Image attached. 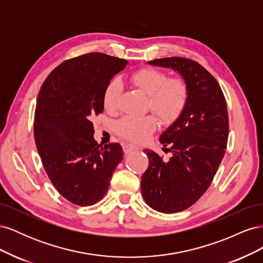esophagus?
I'll return each instance as SVG.
<instances>
[{
    "instance_id": "34e87169",
    "label": "esophagus",
    "mask_w": 263,
    "mask_h": 263,
    "mask_svg": "<svg viewBox=\"0 0 263 263\" xmlns=\"http://www.w3.org/2000/svg\"><path fill=\"white\" fill-rule=\"evenodd\" d=\"M123 149H124V153L125 154H129V153H132V151L138 150L139 147L136 146V145H134V144H125L123 146Z\"/></svg>"
}]
</instances>
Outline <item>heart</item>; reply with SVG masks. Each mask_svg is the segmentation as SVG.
Here are the masks:
<instances>
[{
  "label": "heart",
  "instance_id": "obj_1",
  "mask_svg": "<svg viewBox=\"0 0 263 263\" xmlns=\"http://www.w3.org/2000/svg\"><path fill=\"white\" fill-rule=\"evenodd\" d=\"M132 82L147 94L150 106L163 123H172L179 117L187 101V86L182 79H168L162 71L155 68H142L134 72ZM123 93V85L118 79L108 82L103 95V104L108 112L118 109ZM158 121L154 115L127 116L116 125L117 133L122 137L134 140H146L155 132Z\"/></svg>",
  "mask_w": 263,
  "mask_h": 263
}]
</instances>
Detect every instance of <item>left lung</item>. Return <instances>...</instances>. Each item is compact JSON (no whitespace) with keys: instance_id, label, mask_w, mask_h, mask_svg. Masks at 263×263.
Masks as SVG:
<instances>
[{"instance_id":"obj_1","label":"left lung","mask_w":263,"mask_h":263,"mask_svg":"<svg viewBox=\"0 0 263 263\" xmlns=\"http://www.w3.org/2000/svg\"><path fill=\"white\" fill-rule=\"evenodd\" d=\"M147 63L172 69L187 86L184 108L159 137L162 149L172 156L164 161L145 149L149 165L140 183L142 197L151 209L178 213L205 193L222 160L229 132L227 105L216 79L196 61L171 57ZM166 145L171 148H164Z\"/></svg>"}]
</instances>
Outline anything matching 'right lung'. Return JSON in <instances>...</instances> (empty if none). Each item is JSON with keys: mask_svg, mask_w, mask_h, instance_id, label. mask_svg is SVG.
Here are the masks:
<instances>
[{"mask_svg": "<svg viewBox=\"0 0 263 263\" xmlns=\"http://www.w3.org/2000/svg\"><path fill=\"white\" fill-rule=\"evenodd\" d=\"M128 61L92 52L62 62L46 79L38 95L34 136L44 168L58 192L87 206L102 200L124 151L94 139L92 117L104 110L108 82Z\"/></svg>", "mask_w": 263, "mask_h": 263, "instance_id": "1", "label": "right lung"}]
</instances>
